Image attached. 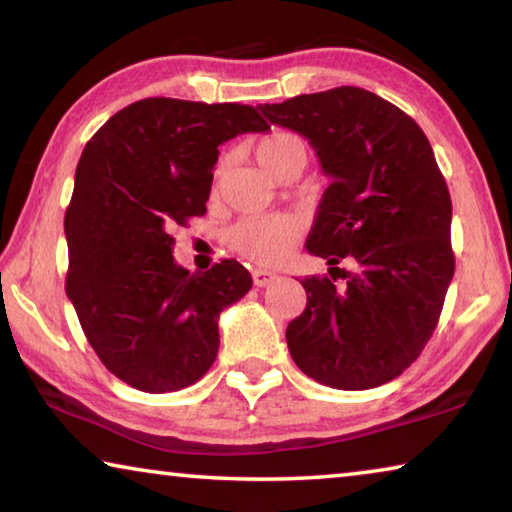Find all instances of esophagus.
<instances>
[{"label": "esophagus", "mask_w": 512, "mask_h": 512, "mask_svg": "<svg viewBox=\"0 0 512 512\" xmlns=\"http://www.w3.org/2000/svg\"><path fill=\"white\" fill-rule=\"evenodd\" d=\"M273 280H277V275L271 271H264V268H255L253 271V282L255 287H268Z\"/></svg>", "instance_id": "esophagus-1"}]
</instances>
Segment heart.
<instances>
[{"label":"heart","instance_id":"obj_1","mask_svg":"<svg viewBox=\"0 0 512 512\" xmlns=\"http://www.w3.org/2000/svg\"><path fill=\"white\" fill-rule=\"evenodd\" d=\"M257 162L271 176L280 178L284 171L300 169L307 164V146L298 135L277 131L257 144ZM225 160L216 164L214 180L221 183ZM302 235V225L291 214L246 216L228 232V246L248 262L259 266H280L289 259L293 246Z\"/></svg>","mask_w":512,"mask_h":512}]
</instances>
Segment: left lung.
<instances>
[{
    "label": "left lung",
    "mask_w": 512,
    "mask_h": 512,
    "mask_svg": "<svg viewBox=\"0 0 512 512\" xmlns=\"http://www.w3.org/2000/svg\"><path fill=\"white\" fill-rule=\"evenodd\" d=\"M259 108L305 135L332 178L307 239L332 280H302L307 307L287 327L291 357L341 391L386 384L420 357L454 277L452 198L427 135L391 101L352 85ZM341 258L352 272L335 266Z\"/></svg>",
    "instance_id": "obj_1"
}]
</instances>
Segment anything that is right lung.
<instances>
[{"label":"right lung","mask_w":512,"mask_h":512,"mask_svg":"<svg viewBox=\"0 0 512 512\" xmlns=\"http://www.w3.org/2000/svg\"><path fill=\"white\" fill-rule=\"evenodd\" d=\"M259 131L253 106L153 97L85 144L65 212V291L103 366L137 391L196 384L219 352V314L253 287L237 259L178 266L171 230L205 214L219 146Z\"/></svg>","instance_id":"1"}]
</instances>
